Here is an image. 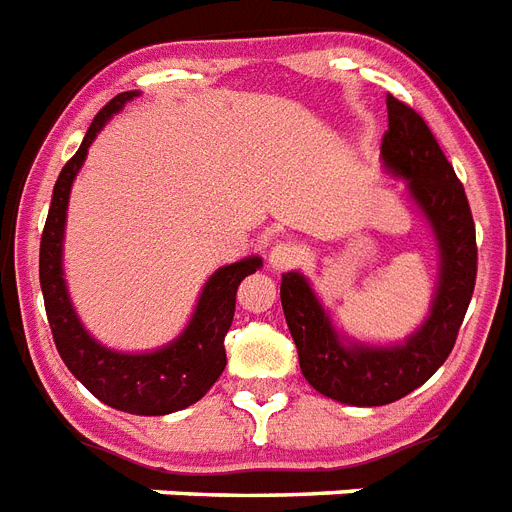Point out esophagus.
I'll return each mask as SVG.
<instances>
[{
    "label": "esophagus",
    "instance_id": "1",
    "mask_svg": "<svg viewBox=\"0 0 512 512\" xmlns=\"http://www.w3.org/2000/svg\"><path fill=\"white\" fill-rule=\"evenodd\" d=\"M299 257H302V252H299L297 244L292 242H278L276 247L270 249V255H268V265L276 273H281V270H289L294 268V265L299 263Z\"/></svg>",
    "mask_w": 512,
    "mask_h": 512
}]
</instances>
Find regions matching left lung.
Instances as JSON below:
<instances>
[{
	"mask_svg": "<svg viewBox=\"0 0 512 512\" xmlns=\"http://www.w3.org/2000/svg\"><path fill=\"white\" fill-rule=\"evenodd\" d=\"M389 131L381 141L386 173L402 178L407 197L429 223L439 276L426 321L397 344H365L344 336L299 270L281 278V307L297 344L299 368L323 397L355 407L402 400L426 384L450 357L476 284V226L463 184L426 120L386 97Z\"/></svg>",
	"mask_w": 512,
	"mask_h": 512,
	"instance_id": "left-lung-1",
	"label": "left lung"
}]
</instances>
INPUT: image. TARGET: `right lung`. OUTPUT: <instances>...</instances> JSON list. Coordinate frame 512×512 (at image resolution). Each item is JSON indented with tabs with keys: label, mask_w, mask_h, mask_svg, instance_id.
<instances>
[{
	"label": "right lung",
	"mask_w": 512,
	"mask_h": 512,
	"mask_svg": "<svg viewBox=\"0 0 512 512\" xmlns=\"http://www.w3.org/2000/svg\"><path fill=\"white\" fill-rule=\"evenodd\" d=\"M139 91H123L110 99L97 118L91 120L81 147L62 168L52 191L47 226L41 234L39 281L44 292L49 328L62 363L68 371L105 405L131 415H168L194 405L210 392L226 368V339L236 310V289L249 273L263 268V257L249 255L239 263L223 265L207 278L199 292L197 307L189 323L173 342L149 352H118L97 342L78 318L70 302L65 270H62V242L68 220L70 189L83 160L89 155L97 134L107 120L120 112Z\"/></svg>",
	"instance_id": "add662e5"
}]
</instances>
